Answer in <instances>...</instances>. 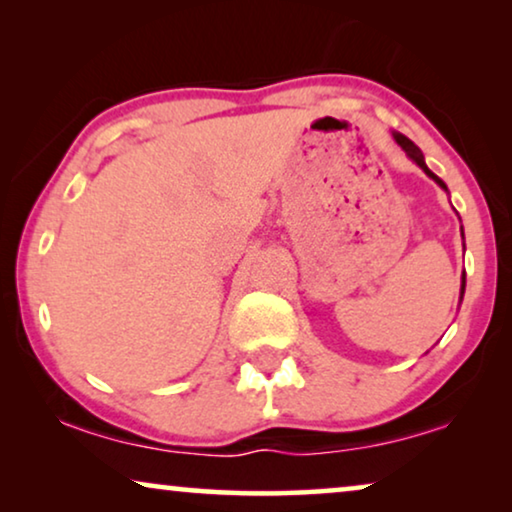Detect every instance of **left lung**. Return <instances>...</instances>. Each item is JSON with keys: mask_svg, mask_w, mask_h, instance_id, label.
Returning a JSON list of instances; mask_svg holds the SVG:
<instances>
[{"mask_svg": "<svg viewBox=\"0 0 512 512\" xmlns=\"http://www.w3.org/2000/svg\"><path fill=\"white\" fill-rule=\"evenodd\" d=\"M394 139H396V144H398V146H401V149L405 151V156H408V158L412 160V163H417L419 167H422V170H424V174H426V177H431L433 181H436V184H438L440 188H443V191H447L445 181H443V179H440V177H436V174H433V172L429 170V167H426V163H424V153H422V151H419V146H417V144H412L408 137H405V135H401V132H394ZM461 237H464V228H461ZM464 289H466V275H464V277H461V298H464Z\"/></svg>", "mask_w": 512, "mask_h": 512, "instance_id": "8db88e82", "label": "left lung"}]
</instances>
